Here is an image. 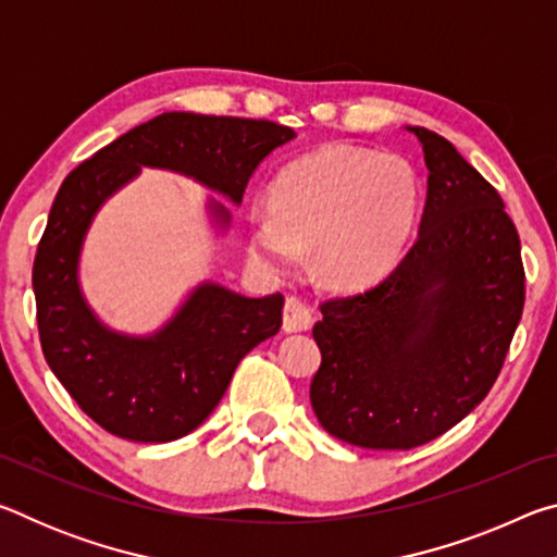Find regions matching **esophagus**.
<instances>
[{
	"label": "esophagus",
	"instance_id": "1",
	"mask_svg": "<svg viewBox=\"0 0 557 557\" xmlns=\"http://www.w3.org/2000/svg\"><path fill=\"white\" fill-rule=\"evenodd\" d=\"M314 322V309L301 301L299 297H289L285 301V314H282V329L287 334H297V332H307Z\"/></svg>",
	"mask_w": 557,
	"mask_h": 557
}]
</instances>
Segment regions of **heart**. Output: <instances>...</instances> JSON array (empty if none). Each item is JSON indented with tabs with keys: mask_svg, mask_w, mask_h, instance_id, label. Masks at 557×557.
<instances>
[{
	"mask_svg": "<svg viewBox=\"0 0 557 557\" xmlns=\"http://www.w3.org/2000/svg\"><path fill=\"white\" fill-rule=\"evenodd\" d=\"M420 182L398 154L326 145L285 164L270 184V215L250 219V252L287 272L314 248L326 287L358 289L398 265L414 233Z\"/></svg>",
	"mask_w": 557,
	"mask_h": 557,
	"instance_id": "1",
	"label": "heart"
}]
</instances>
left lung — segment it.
Instances as JSON below:
<instances>
[{"mask_svg": "<svg viewBox=\"0 0 557 557\" xmlns=\"http://www.w3.org/2000/svg\"><path fill=\"white\" fill-rule=\"evenodd\" d=\"M405 129L430 172L418 238L379 285L324 301L312 329L317 420L366 449L420 447L467 418L502 371L525 299L502 196L437 132Z\"/></svg>", "mask_w": 557, "mask_h": 557, "instance_id": "8db88e82", "label": "left lung"}]
</instances>
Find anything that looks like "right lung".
<instances>
[{"mask_svg": "<svg viewBox=\"0 0 557 557\" xmlns=\"http://www.w3.org/2000/svg\"><path fill=\"white\" fill-rule=\"evenodd\" d=\"M268 120L164 112L125 132L65 176L34 260L36 319L46 363L110 435L172 442L209 418L240 358L282 326V295L245 297L203 280L152 334L108 326L81 287V252L98 211L143 166L194 178L240 206L262 159L295 139ZM213 228L231 211L209 196Z\"/></svg>", "mask_w": 557, "mask_h": 557, "instance_id": "1", "label": "right lung"}]
</instances>
